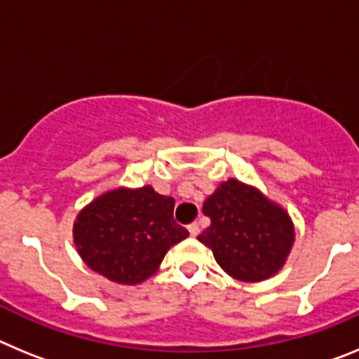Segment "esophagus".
I'll use <instances>...</instances> for the list:
<instances>
[{"label":"esophagus","mask_w":359,"mask_h":359,"mask_svg":"<svg viewBox=\"0 0 359 359\" xmlns=\"http://www.w3.org/2000/svg\"><path fill=\"white\" fill-rule=\"evenodd\" d=\"M189 231L192 237H198L199 231H201V228H199L198 223H192V224H189Z\"/></svg>","instance_id":"obj_1"}]
</instances>
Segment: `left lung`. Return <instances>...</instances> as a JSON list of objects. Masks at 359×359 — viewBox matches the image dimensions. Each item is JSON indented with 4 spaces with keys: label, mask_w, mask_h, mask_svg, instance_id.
Segmentation results:
<instances>
[{
    "label": "left lung",
    "mask_w": 359,
    "mask_h": 359,
    "mask_svg": "<svg viewBox=\"0 0 359 359\" xmlns=\"http://www.w3.org/2000/svg\"><path fill=\"white\" fill-rule=\"evenodd\" d=\"M210 226L198 241L214 252L230 277L261 282L284 266L294 241V228L284 208L239 180H228L203 203Z\"/></svg>",
    "instance_id": "8db88e82"
}]
</instances>
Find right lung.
I'll use <instances>...</instances> for the list:
<instances>
[{
	"label": "right lung",
	"mask_w": 359,
	"mask_h": 359,
	"mask_svg": "<svg viewBox=\"0 0 359 359\" xmlns=\"http://www.w3.org/2000/svg\"><path fill=\"white\" fill-rule=\"evenodd\" d=\"M174 198L142 189L109 190L75 219L73 241L82 261L116 284H140L156 273L170 246L189 236L174 221Z\"/></svg>",
	"instance_id": "1"
}]
</instances>
